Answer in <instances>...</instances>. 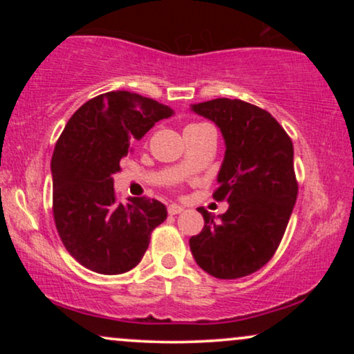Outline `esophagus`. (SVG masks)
<instances>
[{"label":"esophagus","instance_id":"obj_1","mask_svg":"<svg viewBox=\"0 0 354 354\" xmlns=\"http://www.w3.org/2000/svg\"><path fill=\"white\" fill-rule=\"evenodd\" d=\"M183 211V206H180V205H169L168 206V213L169 214H180Z\"/></svg>","mask_w":354,"mask_h":354}]
</instances>
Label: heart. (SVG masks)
<instances>
[{"instance_id": "b5f03b06", "label": "heart", "mask_w": 354, "mask_h": 354, "mask_svg": "<svg viewBox=\"0 0 354 354\" xmlns=\"http://www.w3.org/2000/svg\"><path fill=\"white\" fill-rule=\"evenodd\" d=\"M191 126H196V124H191Z\"/></svg>"}]
</instances>
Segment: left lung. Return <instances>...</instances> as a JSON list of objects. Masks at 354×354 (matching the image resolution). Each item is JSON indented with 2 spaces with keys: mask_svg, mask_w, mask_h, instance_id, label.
<instances>
[{
  "mask_svg": "<svg viewBox=\"0 0 354 354\" xmlns=\"http://www.w3.org/2000/svg\"><path fill=\"white\" fill-rule=\"evenodd\" d=\"M221 129L226 151L218 173L216 201L226 213L205 208V228L189 238L198 266L219 279H236L273 258L293 213L298 181L293 143L266 109L241 100L218 98L191 106Z\"/></svg>",
  "mask_w": 354,
  "mask_h": 354,
  "instance_id": "8db88e82",
  "label": "left lung"
}]
</instances>
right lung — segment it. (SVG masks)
I'll use <instances>...</instances> for the list:
<instances>
[{
    "label": "right lung",
    "instance_id": "right-lung-1",
    "mask_svg": "<svg viewBox=\"0 0 354 354\" xmlns=\"http://www.w3.org/2000/svg\"><path fill=\"white\" fill-rule=\"evenodd\" d=\"M173 109L129 91L86 101L70 118L51 158L53 216L73 258L100 274L133 270L148 250L151 231L168 216L149 198L116 200L113 174L154 123Z\"/></svg>",
    "mask_w": 354,
    "mask_h": 354
}]
</instances>
